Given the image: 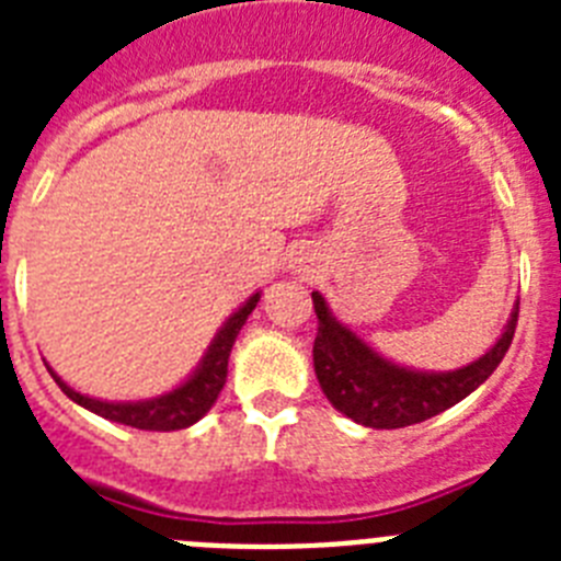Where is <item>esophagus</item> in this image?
I'll list each match as a JSON object with an SVG mask.
<instances>
[{
	"instance_id": "34e87169",
	"label": "esophagus",
	"mask_w": 561,
	"mask_h": 561,
	"mask_svg": "<svg viewBox=\"0 0 561 561\" xmlns=\"http://www.w3.org/2000/svg\"><path fill=\"white\" fill-rule=\"evenodd\" d=\"M291 270H295L297 275H304V277L314 275V264H311V257H309V255L295 257V261H291Z\"/></svg>"
}]
</instances>
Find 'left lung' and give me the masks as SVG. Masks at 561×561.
Masks as SVG:
<instances>
[{"label":"left lung","instance_id":"left-lung-1","mask_svg":"<svg viewBox=\"0 0 561 561\" xmlns=\"http://www.w3.org/2000/svg\"><path fill=\"white\" fill-rule=\"evenodd\" d=\"M317 311L314 374L325 399L362 427L399 430L444 413L497 370L514 340L519 304L505 320L497 342L474 362L455 370H419L381 356L351 325L334 317L320 291H311Z\"/></svg>","mask_w":561,"mask_h":561}]
</instances>
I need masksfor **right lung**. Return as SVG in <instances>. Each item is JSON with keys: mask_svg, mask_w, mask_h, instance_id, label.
Returning a JSON list of instances; mask_svg holds the SVG:
<instances>
[{"mask_svg": "<svg viewBox=\"0 0 561 561\" xmlns=\"http://www.w3.org/2000/svg\"><path fill=\"white\" fill-rule=\"evenodd\" d=\"M261 300V291L250 295L244 304L238 306L230 317H227L221 329L216 331V336L207 345L205 356L199 359V365L185 376V379L176 385V388L165 390L160 396H151V399L140 401H108V399H95V396H87L81 390L69 388L67 381L49 368V376L56 379L58 388L76 401L78 408L89 410V413L101 415V419L114 421V424H126L134 430H153V433H173V430H185L191 424L202 419L207 410L216 404L221 388L227 381V359H230V351L236 345L238 331L244 329L247 317L252 314V309Z\"/></svg>", "mask_w": 561, "mask_h": 561, "instance_id": "right-lung-1", "label": "right lung"}]
</instances>
